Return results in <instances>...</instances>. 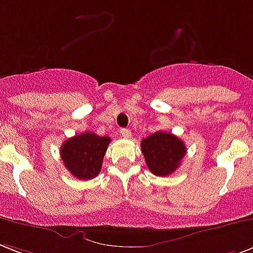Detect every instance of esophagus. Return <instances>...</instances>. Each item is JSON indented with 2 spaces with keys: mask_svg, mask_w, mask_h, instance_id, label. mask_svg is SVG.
Returning a JSON list of instances; mask_svg holds the SVG:
<instances>
[{
  "mask_svg": "<svg viewBox=\"0 0 253 253\" xmlns=\"http://www.w3.org/2000/svg\"><path fill=\"white\" fill-rule=\"evenodd\" d=\"M120 134L124 138H130V136H132V132L129 130V129H125V128H121L120 129Z\"/></svg>",
  "mask_w": 253,
  "mask_h": 253,
  "instance_id": "1",
  "label": "esophagus"
}]
</instances>
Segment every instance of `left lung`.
<instances>
[{"label": "left lung", "instance_id": "obj_1", "mask_svg": "<svg viewBox=\"0 0 253 253\" xmlns=\"http://www.w3.org/2000/svg\"><path fill=\"white\" fill-rule=\"evenodd\" d=\"M147 169L157 176H167L180 166L187 147L180 138L167 132H155L141 141Z\"/></svg>", "mask_w": 253, "mask_h": 253}]
</instances>
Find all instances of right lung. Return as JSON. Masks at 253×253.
Segmentation results:
<instances>
[{"label":"right lung","instance_id":"add662e5","mask_svg":"<svg viewBox=\"0 0 253 253\" xmlns=\"http://www.w3.org/2000/svg\"><path fill=\"white\" fill-rule=\"evenodd\" d=\"M110 142V137H100L95 133L86 132L66 139L62 143L60 154L73 176L81 180H90L100 172Z\"/></svg>","mask_w":253,"mask_h":253}]
</instances>
